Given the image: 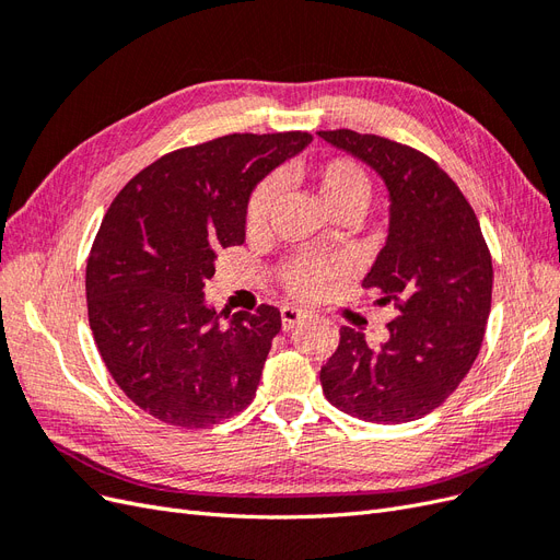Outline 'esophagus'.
<instances>
[{
  "mask_svg": "<svg viewBox=\"0 0 560 560\" xmlns=\"http://www.w3.org/2000/svg\"><path fill=\"white\" fill-rule=\"evenodd\" d=\"M280 319H282V329L290 331L294 329L301 319H306V313L294 308V306H282L280 308Z\"/></svg>",
  "mask_w": 560,
  "mask_h": 560,
  "instance_id": "34e87169",
  "label": "esophagus"
}]
</instances>
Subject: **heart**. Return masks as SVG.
<instances>
[{
    "label": "heart",
    "mask_w": 560,
    "mask_h": 560,
    "mask_svg": "<svg viewBox=\"0 0 560 560\" xmlns=\"http://www.w3.org/2000/svg\"><path fill=\"white\" fill-rule=\"evenodd\" d=\"M301 179L311 184V189L317 202L331 217L338 214H360L371 198V179L364 167L346 156L327 159L319 163H303L296 167ZM278 198V182L268 177L254 186V191L247 198L245 208V224L247 229H261L266 219L276 206ZM343 276V266L334 259L313 257V254H299L284 264L282 282L299 299H313L325 287Z\"/></svg>",
    "instance_id": "1"
}]
</instances>
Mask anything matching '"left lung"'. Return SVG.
<instances>
[{
  "instance_id": "1",
  "label": "left lung",
  "mask_w": 560,
  "mask_h": 560,
  "mask_svg": "<svg viewBox=\"0 0 560 560\" xmlns=\"http://www.w3.org/2000/svg\"><path fill=\"white\" fill-rule=\"evenodd\" d=\"M385 179L389 235L362 287L393 306L387 341L371 348L362 331L341 341L319 381L325 397L366 422L418 420L463 383L483 343L493 296V261L469 200L422 151L378 135L319 130Z\"/></svg>"
}]
</instances>
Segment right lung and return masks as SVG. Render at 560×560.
<instances>
[{
    "mask_svg": "<svg viewBox=\"0 0 560 560\" xmlns=\"http://www.w3.org/2000/svg\"><path fill=\"white\" fill-rule=\"evenodd\" d=\"M311 132H233L161 156L109 206L86 266L91 331L116 385L175 428H210L257 395L280 311L222 325L202 287L217 249L245 243L247 198Z\"/></svg>",
    "mask_w": 560,
    "mask_h": 560,
    "instance_id": "obj_1",
    "label": "right lung"
}]
</instances>
